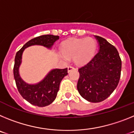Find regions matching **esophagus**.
Here are the masks:
<instances>
[{"mask_svg":"<svg viewBox=\"0 0 134 134\" xmlns=\"http://www.w3.org/2000/svg\"><path fill=\"white\" fill-rule=\"evenodd\" d=\"M75 69V68L74 67H73V66H69L68 67V72H70L71 70H74Z\"/></svg>","mask_w":134,"mask_h":134,"instance_id":"obj_1","label":"esophagus"}]
</instances>
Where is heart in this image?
Wrapping results in <instances>:
<instances>
[{
  "mask_svg": "<svg viewBox=\"0 0 134 134\" xmlns=\"http://www.w3.org/2000/svg\"><path fill=\"white\" fill-rule=\"evenodd\" d=\"M96 48V41L92 37L85 39H70L64 41L62 46L61 58L65 61L73 57L77 64H82L93 56Z\"/></svg>",
  "mask_w": 134,
  "mask_h": 134,
  "instance_id": "heart-1",
  "label": "heart"
}]
</instances>
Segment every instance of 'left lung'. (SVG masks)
Listing matches in <instances>:
<instances>
[{"instance_id": "obj_1", "label": "left lung", "mask_w": 134, "mask_h": 134, "mask_svg": "<svg viewBox=\"0 0 134 134\" xmlns=\"http://www.w3.org/2000/svg\"><path fill=\"white\" fill-rule=\"evenodd\" d=\"M99 50L88 63L79 69L77 89L89 102H101L118 86L121 76V60L115 46L95 35Z\"/></svg>"}]
</instances>
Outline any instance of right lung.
<instances>
[{"mask_svg":"<svg viewBox=\"0 0 134 134\" xmlns=\"http://www.w3.org/2000/svg\"><path fill=\"white\" fill-rule=\"evenodd\" d=\"M58 40L59 36L58 35H44L37 37L27 42L15 55L13 74L17 89L23 99L35 106L46 107L55 100L60 82L65 76L68 74V68L53 69L38 83L35 85L27 84L21 79L19 72L22 54L25 48L35 45L43 46L50 49Z\"/></svg>","mask_w":134,"mask_h":134,"instance_id":"add662e5","label":"right lung"}]
</instances>
